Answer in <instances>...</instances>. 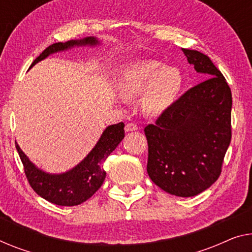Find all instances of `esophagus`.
I'll return each instance as SVG.
<instances>
[{
  "label": "esophagus",
  "instance_id": "34e87169",
  "mask_svg": "<svg viewBox=\"0 0 252 252\" xmlns=\"http://www.w3.org/2000/svg\"><path fill=\"white\" fill-rule=\"evenodd\" d=\"M125 129H126V132H130V131H136L138 129V126L133 122H129V123H126V125Z\"/></svg>",
  "mask_w": 252,
  "mask_h": 252
}]
</instances>
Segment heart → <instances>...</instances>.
<instances>
[{"label":"heart","instance_id":"obj_1","mask_svg":"<svg viewBox=\"0 0 252 252\" xmlns=\"http://www.w3.org/2000/svg\"><path fill=\"white\" fill-rule=\"evenodd\" d=\"M182 87L178 67L163 66L157 61H140L127 66L120 81V93L126 99L142 97L146 113L157 115L175 102Z\"/></svg>","mask_w":252,"mask_h":252}]
</instances>
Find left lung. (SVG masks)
I'll return each mask as SVG.
<instances>
[{
    "label": "left lung",
    "mask_w": 252,
    "mask_h": 252,
    "mask_svg": "<svg viewBox=\"0 0 252 252\" xmlns=\"http://www.w3.org/2000/svg\"><path fill=\"white\" fill-rule=\"evenodd\" d=\"M188 62L207 80L190 88L145 127L147 172L160 189L192 197L213 185L222 172L232 137V93L207 55L182 48Z\"/></svg>",
    "instance_id": "left-lung-1"
}]
</instances>
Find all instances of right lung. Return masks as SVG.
<instances>
[{
    "label": "right lung",
    "instance_id": "obj_1",
    "mask_svg": "<svg viewBox=\"0 0 252 252\" xmlns=\"http://www.w3.org/2000/svg\"><path fill=\"white\" fill-rule=\"evenodd\" d=\"M96 38L87 37L80 40H69L66 43H55L45 48L38 58L32 62L42 61L48 55L64 51L76 45H96ZM125 138V123L107 126L87 157L76 167L63 174H48L37 168L25 155L16 142V148L24 165L26 178L35 192L45 200L59 206H77L93 196L102 187L106 172L103 163L110 154L118 147Z\"/></svg>",
    "mask_w": 252,
    "mask_h": 252
}]
</instances>
